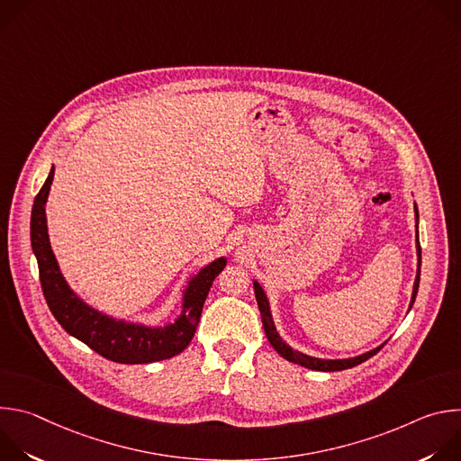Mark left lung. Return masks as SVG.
<instances>
[{
  "label": "left lung",
  "mask_w": 461,
  "mask_h": 461,
  "mask_svg": "<svg viewBox=\"0 0 461 461\" xmlns=\"http://www.w3.org/2000/svg\"><path fill=\"white\" fill-rule=\"evenodd\" d=\"M414 213H416V222L420 221V215H418V206L414 204ZM416 253H418V270H416V281H414V288H412V297H411V304H409V312L416 301V295H418V288H420V274H421V246H420V239H418V224H416ZM253 290H255V299H257V304H258V312H260V319H262V328H265V334L270 341V345L276 348V352L285 357L286 361L290 363H295V365H301L304 368H310V370H319V372H336V370H345V368H352L363 361H366L368 357H372L374 354H377L381 350V347L384 345H379L365 354H359V356H354V357H347V359H321V357H313V356H308V354H303L295 348H292L277 332L276 328V322H274V315H272V308H270V301H268V295L267 292L262 290V286L258 285L257 279H253Z\"/></svg>",
  "instance_id": "left-lung-1"
}]
</instances>
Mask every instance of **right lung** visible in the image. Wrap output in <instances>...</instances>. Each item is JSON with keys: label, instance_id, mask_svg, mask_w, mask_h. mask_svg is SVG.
Instances as JSON below:
<instances>
[{"label": "right lung", "instance_id": "1", "mask_svg": "<svg viewBox=\"0 0 461 461\" xmlns=\"http://www.w3.org/2000/svg\"><path fill=\"white\" fill-rule=\"evenodd\" d=\"M52 178L54 166L34 199L31 213V244L38 260L45 301L63 330L114 363L144 365L180 354L196 332L204 301L213 279L226 267V257H217L187 279L182 288L180 312L169 322L144 324L107 315L86 303L69 286L59 270L56 255L52 253L45 215Z\"/></svg>", "mask_w": 461, "mask_h": 461}]
</instances>
